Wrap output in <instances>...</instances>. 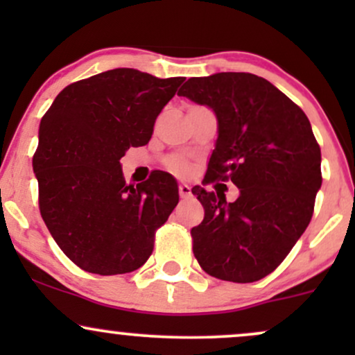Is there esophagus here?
Segmentation results:
<instances>
[{
	"label": "esophagus",
	"instance_id": "34e87169",
	"mask_svg": "<svg viewBox=\"0 0 355 355\" xmlns=\"http://www.w3.org/2000/svg\"><path fill=\"white\" fill-rule=\"evenodd\" d=\"M178 193H180L182 198H187L191 195V189L187 183H180V185H178Z\"/></svg>",
	"mask_w": 355,
	"mask_h": 355
}]
</instances>
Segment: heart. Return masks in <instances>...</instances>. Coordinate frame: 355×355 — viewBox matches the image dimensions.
Masks as SVG:
<instances>
[{
	"instance_id": "heart-1",
	"label": "heart",
	"mask_w": 355,
	"mask_h": 355,
	"mask_svg": "<svg viewBox=\"0 0 355 355\" xmlns=\"http://www.w3.org/2000/svg\"><path fill=\"white\" fill-rule=\"evenodd\" d=\"M173 168L175 170H180V172H182V170H185V165H183V164H175Z\"/></svg>"
}]
</instances>
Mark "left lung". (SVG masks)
<instances>
[{"mask_svg": "<svg viewBox=\"0 0 355 355\" xmlns=\"http://www.w3.org/2000/svg\"><path fill=\"white\" fill-rule=\"evenodd\" d=\"M180 96L214 110L218 137L209 180H230L235 202L193 187L205 209L191 229L193 255L207 274L248 284L274 272L307 229L322 185L320 146L305 113L270 81L252 73L190 78Z\"/></svg>", "mask_w": 355, "mask_h": 355, "instance_id": "8db88e82", "label": "left lung"}]
</instances>
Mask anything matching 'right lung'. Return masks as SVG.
<instances>
[{"instance_id":"obj_1","label":"right lung","mask_w":355,"mask_h":355,"mask_svg":"<svg viewBox=\"0 0 355 355\" xmlns=\"http://www.w3.org/2000/svg\"><path fill=\"white\" fill-rule=\"evenodd\" d=\"M183 83L115 68L68 85L44 113L33 170L40 211L64 255L100 275L140 268L155 232L178 203L170 173L126 185L121 157L150 141L153 125Z\"/></svg>"}]
</instances>
